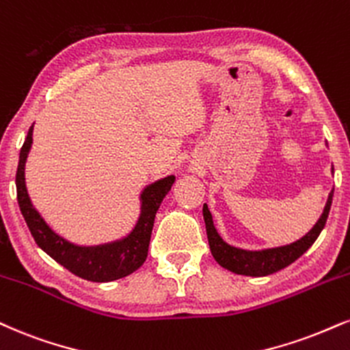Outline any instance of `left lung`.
Segmentation results:
<instances>
[{
	"label": "left lung",
	"mask_w": 350,
	"mask_h": 350,
	"mask_svg": "<svg viewBox=\"0 0 350 350\" xmlns=\"http://www.w3.org/2000/svg\"><path fill=\"white\" fill-rule=\"evenodd\" d=\"M332 193H334V189L329 192L326 207H324L317 225L305 237L297 239L295 243L285 244V246L269 247V250L260 251L241 250V247H234L226 241H223V238L218 234L215 225H213L212 213H210L207 204H204V210L202 212H204L205 228H207V238L212 256L221 267L228 269V271L234 273H239V275L264 277L290 266V264L295 262L301 254H305L310 250L311 244L317 241L319 233L323 231L324 225H326L327 215H329Z\"/></svg>",
	"instance_id": "1"
}]
</instances>
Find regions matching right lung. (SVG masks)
Returning a JSON list of instances; mask_svg holds the SVG:
<instances>
[{"instance_id":"1","label":"right lung","mask_w":350,"mask_h":350,"mask_svg":"<svg viewBox=\"0 0 350 350\" xmlns=\"http://www.w3.org/2000/svg\"><path fill=\"white\" fill-rule=\"evenodd\" d=\"M32 132L33 125L29 129L26 142L19 153L16 189H18L21 213H23L37 246L47 252L58 264L68 269L71 273L84 280L112 282L137 271L148 256L154 217H157L163 199L174 184V176H167V178L159 179L143 189L140 193V217L127 237L111 243L98 244V246H78V244L58 237L40 217V213L33 208L32 202L29 199L24 170H26L27 154L32 146Z\"/></svg>"}]
</instances>
